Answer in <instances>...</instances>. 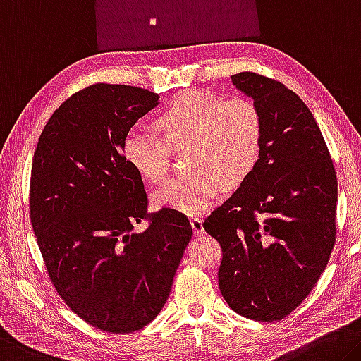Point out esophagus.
Instances as JSON below:
<instances>
[{
  "instance_id": "obj_1",
  "label": "esophagus",
  "mask_w": 361,
  "mask_h": 361,
  "mask_svg": "<svg viewBox=\"0 0 361 361\" xmlns=\"http://www.w3.org/2000/svg\"><path fill=\"white\" fill-rule=\"evenodd\" d=\"M191 226H192V231H194V234H196V236H202V234L205 233L202 220L197 219V216H192V219H191Z\"/></svg>"
}]
</instances>
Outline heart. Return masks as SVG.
<instances>
[{"instance_id": "1", "label": "heart", "mask_w": 361, "mask_h": 361, "mask_svg": "<svg viewBox=\"0 0 361 361\" xmlns=\"http://www.w3.org/2000/svg\"><path fill=\"white\" fill-rule=\"evenodd\" d=\"M162 138L142 128L128 131L123 156L141 178H167L170 147L188 146L190 173L170 180L152 194L159 209L196 215L216 199L223 185L238 188L252 173L260 156L262 117L254 101L190 90L176 96L154 118Z\"/></svg>"}]
</instances>
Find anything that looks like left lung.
<instances>
[{
	"mask_svg": "<svg viewBox=\"0 0 361 361\" xmlns=\"http://www.w3.org/2000/svg\"><path fill=\"white\" fill-rule=\"evenodd\" d=\"M262 117L252 173L204 228L220 243L219 286L234 312L278 322L310 294L336 241L337 180L317 120L294 91L254 72L231 77Z\"/></svg>",
	"mask_w": 361,
	"mask_h": 361,
	"instance_id": "1",
	"label": "left lung"
}]
</instances>
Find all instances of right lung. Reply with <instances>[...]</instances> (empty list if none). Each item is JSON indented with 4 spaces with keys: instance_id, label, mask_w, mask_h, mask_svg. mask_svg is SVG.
I'll use <instances>...</instances> for the list:
<instances>
[{
    "instance_id": "obj_1",
    "label": "right lung",
    "mask_w": 361,
    "mask_h": 361,
    "mask_svg": "<svg viewBox=\"0 0 361 361\" xmlns=\"http://www.w3.org/2000/svg\"><path fill=\"white\" fill-rule=\"evenodd\" d=\"M159 98L127 85L85 88L51 116L33 154L30 221L51 281L71 310L109 333L157 317L192 238L173 209L133 230L147 197L123 141Z\"/></svg>"
}]
</instances>
